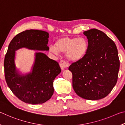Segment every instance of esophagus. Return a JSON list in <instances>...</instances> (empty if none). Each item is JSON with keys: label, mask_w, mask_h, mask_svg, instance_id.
<instances>
[{"label": "esophagus", "mask_w": 125, "mask_h": 125, "mask_svg": "<svg viewBox=\"0 0 125 125\" xmlns=\"http://www.w3.org/2000/svg\"><path fill=\"white\" fill-rule=\"evenodd\" d=\"M60 66L61 69L63 71L65 68H67L68 67V64L67 63H65L64 61H61L60 62Z\"/></svg>", "instance_id": "obj_1"}]
</instances>
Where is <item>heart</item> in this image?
I'll return each mask as SVG.
<instances>
[{"label":"heart","mask_w":125,"mask_h":125,"mask_svg":"<svg viewBox=\"0 0 125 125\" xmlns=\"http://www.w3.org/2000/svg\"><path fill=\"white\" fill-rule=\"evenodd\" d=\"M88 42L84 37H62L55 42L54 46H51L50 51L54 54L65 53L68 62H76L82 60L88 50Z\"/></svg>","instance_id":"obj_1"}]
</instances>
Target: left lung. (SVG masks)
Masks as SVG:
<instances>
[{"instance_id": "obj_1", "label": "left lung", "mask_w": 125, "mask_h": 125, "mask_svg": "<svg viewBox=\"0 0 125 125\" xmlns=\"http://www.w3.org/2000/svg\"><path fill=\"white\" fill-rule=\"evenodd\" d=\"M88 50L84 57L74 62L73 88L78 96L96 100L106 96L117 81L120 61L115 43L103 31L96 29L84 31Z\"/></svg>"}]
</instances>
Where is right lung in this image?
I'll use <instances>...</instances> for the list:
<instances>
[{"mask_svg":"<svg viewBox=\"0 0 125 125\" xmlns=\"http://www.w3.org/2000/svg\"><path fill=\"white\" fill-rule=\"evenodd\" d=\"M49 33L39 30H27L18 33L10 42L4 59L6 82L10 90L20 100L30 104H40L53 94V83L61 73L60 65L42 52L35 53L32 71L20 74L15 64V51L21 48L48 51Z\"/></svg>","mask_w":125,"mask_h":125,"instance_id":"obj_1","label":"right lung"}]
</instances>
